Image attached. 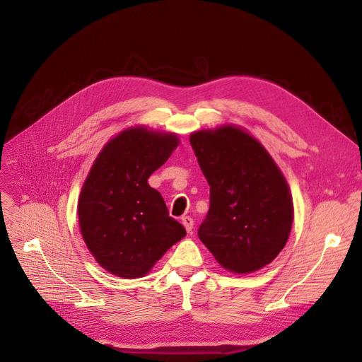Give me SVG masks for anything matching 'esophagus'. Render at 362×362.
Instances as JSON below:
<instances>
[{
    "label": "esophagus",
    "instance_id": "1",
    "mask_svg": "<svg viewBox=\"0 0 362 362\" xmlns=\"http://www.w3.org/2000/svg\"><path fill=\"white\" fill-rule=\"evenodd\" d=\"M182 224L185 226V229L187 233H192L194 230V220L191 217H183L182 218Z\"/></svg>",
    "mask_w": 362,
    "mask_h": 362
}]
</instances>
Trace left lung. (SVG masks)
I'll use <instances>...</instances> for the list:
<instances>
[{
	"mask_svg": "<svg viewBox=\"0 0 362 362\" xmlns=\"http://www.w3.org/2000/svg\"><path fill=\"white\" fill-rule=\"evenodd\" d=\"M210 185V210L198 229L221 267L238 274L270 264L288 242L293 204L286 179L265 148L235 126L189 138Z\"/></svg>",
	"mask_w": 362,
	"mask_h": 362,
	"instance_id": "8db88e82",
	"label": "left lung"
}]
</instances>
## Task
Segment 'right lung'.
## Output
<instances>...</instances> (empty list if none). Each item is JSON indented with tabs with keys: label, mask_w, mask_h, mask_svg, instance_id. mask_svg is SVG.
<instances>
[{
	"label": "right lung",
	"mask_w": 362,
	"mask_h": 362,
	"mask_svg": "<svg viewBox=\"0 0 362 362\" xmlns=\"http://www.w3.org/2000/svg\"><path fill=\"white\" fill-rule=\"evenodd\" d=\"M179 145L173 133L130 127L98 154L83 183L78 216L88 250L103 269L124 279L145 276L185 227L168 216L148 177Z\"/></svg>",
	"instance_id": "obj_1"
}]
</instances>
